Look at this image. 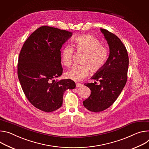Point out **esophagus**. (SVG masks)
<instances>
[{
    "mask_svg": "<svg viewBox=\"0 0 149 149\" xmlns=\"http://www.w3.org/2000/svg\"><path fill=\"white\" fill-rule=\"evenodd\" d=\"M82 86H83V85L81 84H79V83H76V86L77 88H80V87H81Z\"/></svg>",
    "mask_w": 149,
    "mask_h": 149,
    "instance_id": "34e87169",
    "label": "esophagus"
}]
</instances>
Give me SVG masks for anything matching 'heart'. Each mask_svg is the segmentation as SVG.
I'll use <instances>...</instances> for the list:
<instances>
[{"instance_id": "1", "label": "heart", "mask_w": 149, "mask_h": 149, "mask_svg": "<svg viewBox=\"0 0 149 149\" xmlns=\"http://www.w3.org/2000/svg\"><path fill=\"white\" fill-rule=\"evenodd\" d=\"M73 46L77 52L84 53L81 65H74L66 72L65 77L75 81H79L87 76L89 69L92 72L100 70L107 61L109 51L108 48L102 45L100 41L91 35H83L75 38ZM74 49L70 45L65 46L61 52V60L66 66L72 63Z\"/></svg>"}]
</instances>
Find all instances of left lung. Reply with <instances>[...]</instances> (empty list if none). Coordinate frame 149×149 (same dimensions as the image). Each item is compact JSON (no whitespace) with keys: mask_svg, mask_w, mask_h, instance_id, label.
Segmentation results:
<instances>
[{"mask_svg":"<svg viewBox=\"0 0 149 149\" xmlns=\"http://www.w3.org/2000/svg\"><path fill=\"white\" fill-rule=\"evenodd\" d=\"M109 47V57L104 67L91 79L100 81V85L85 84L91 91V95L83 102L90 111H102L116 101L127 80L129 59L125 47L121 40L105 29H100Z\"/></svg>","mask_w":149,"mask_h":149,"instance_id":"left-lung-1","label":"left lung"}]
</instances>
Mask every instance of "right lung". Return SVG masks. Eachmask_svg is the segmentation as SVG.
<instances>
[{
	"instance_id": "right-lung-1",
	"label": "right lung",
	"mask_w": 149,
	"mask_h": 149,
	"mask_svg": "<svg viewBox=\"0 0 149 149\" xmlns=\"http://www.w3.org/2000/svg\"><path fill=\"white\" fill-rule=\"evenodd\" d=\"M72 32L48 26L36 29L19 53L18 76L24 93L36 108L51 112L60 108L68 89L76 88L70 79L55 80L62 74L60 49Z\"/></svg>"
}]
</instances>
